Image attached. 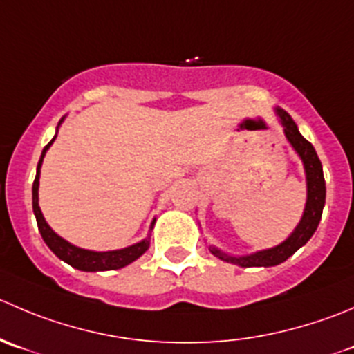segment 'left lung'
Masks as SVG:
<instances>
[{
	"instance_id": "8db88e82",
	"label": "left lung",
	"mask_w": 354,
	"mask_h": 354,
	"mask_svg": "<svg viewBox=\"0 0 354 354\" xmlns=\"http://www.w3.org/2000/svg\"><path fill=\"white\" fill-rule=\"evenodd\" d=\"M275 112L280 118V122H282L283 133H286L287 140H289L292 149L296 150L297 156L303 160L308 187L306 207H304L303 218H301L299 225H297L296 230L290 233L289 239H286L280 245L272 247V249L257 250V252L249 254V256H230V254H225L223 250L216 249V247H209V250H211L216 257L226 261V263L239 264L242 268H252V266H277V264L289 259L299 247H303L304 243L313 236V233L317 232L318 228V223H320L322 219V212H324L325 178L320 159H318L317 152H315V147L301 135L296 122L292 121V118H290L286 111L277 107Z\"/></svg>"
}]
</instances>
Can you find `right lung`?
Here are the masks:
<instances>
[{"label": "right lung", "mask_w": 354, "mask_h": 354, "mask_svg": "<svg viewBox=\"0 0 354 354\" xmlns=\"http://www.w3.org/2000/svg\"><path fill=\"white\" fill-rule=\"evenodd\" d=\"M62 121H64V118H62ZM60 122H58V126H60ZM55 138H57V135H55L53 140H51V142L43 149L41 159L39 162H37L36 180H34L32 183V211H34V216H36L37 228H39L41 236H43V240L46 242V245L50 247L51 252H53L55 256L60 257L62 261L71 264L72 268L75 270H81V272H107V270L124 268V266H128L129 263L138 259V257L149 249L150 247L149 236H147L145 240H142V242L135 243V245L124 247V249L107 250V252H95V250L81 249V247L72 245L71 242H67V240H64L62 236H58L57 233L50 228L46 219L43 218V212H41L39 209V202H37L39 201V198H37V190H39V173H41V164H43L44 153H46V150L50 149L51 143L55 142ZM153 223H156V219H153L152 225H150V230L153 228Z\"/></svg>", "instance_id": "add662e5"}]
</instances>
